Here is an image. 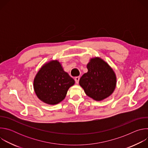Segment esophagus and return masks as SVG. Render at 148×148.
Returning a JSON list of instances; mask_svg holds the SVG:
<instances>
[{
	"instance_id": "esophagus-1",
	"label": "esophagus",
	"mask_w": 148,
	"mask_h": 148,
	"mask_svg": "<svg viewBox=\"0 0 148 148\" xmlns=\"http://www.w3.org/2000/svg\"><path fill=\"white\" fill-rule=\"evenodd\" d=\"M79 80V77H75V81L77 84H78Z\"/></svg>"
}]
</instances>
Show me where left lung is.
<instances>
[{
    "label": "left lung",
    "instance_id": "8db88e82",
    "mask_svg": "<svg viewBox=\"0 0 148 148\" xmlns=\"http://www.w3.org/2000/svg\"><path fill=\"white\" fill-rule=\"evenodd\" d=\"M88 72L82 75L79 83L86 94L96 101L108 97L116 86V76L107 62L92 58L87 64Z\"/></svg>",
    "mask_w": 148,
    "mask_h": 148
}]
</instances>
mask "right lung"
Wrapping results in <instances>:
<instances>
[{"label": "right lung", "instance_id": "add662e5", "mask_svg": "<svg viewBox=\"0 0 148 148\" xmlns=\"http://www.w3.org/2000/svg\"><path fill=\"white\" fill-rule=\"evenodd\" d=\"M74 80L63 70L60 62L53 61L39 70L34 79V89L38 98L44 102L55 105L64 99Z\"/></svg>", "mask_w": 148, "mask_h": 148}]
</instances>
